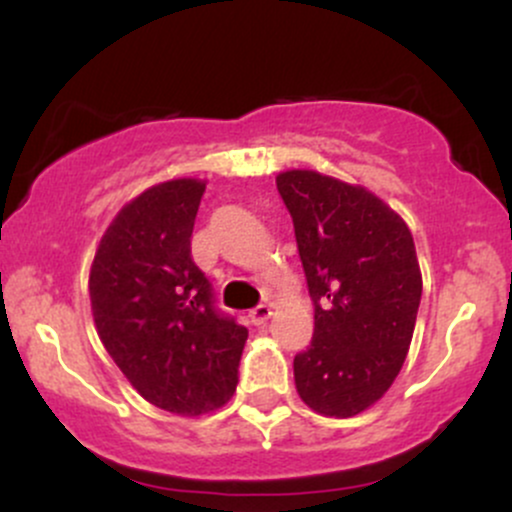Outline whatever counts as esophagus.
I'll return each mask as SVG.
<instances>
[{
  "label": "esophagus",
  "mask_w": 512,
  "mask_h": 512,
  "mask_svg": "<svg viewBox=\"0 0 512 512\" xmlns=\"http://www.w3.org/2000/svg\"><path fill=\"white\" fill-rule=\"evenodd\" d=\"M269 315H272V308H269L267 303H260V305H257V308L250 310L248 320H250V325L260 327V325H264V322L269 320Z\"/></svg>",
  "instance_id": "34e87169"
}]
</instances>
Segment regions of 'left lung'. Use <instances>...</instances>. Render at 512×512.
Masks as SVG:
<instances>
[{
	"mask_svg": "<svg viewBox=\"0 0 512 512\" xmlns=\"http://www.w3.org/2000/svg\"><path fill=\"white\" fill-rule=\"evenodd\" d=\"M315 305L308 349L293 358L298 395L325 416H354L395 383L421 303L407 223L383 199L315 170L276 178Z\"/></svg>",
	"mask_w": 512,
	"mask_h": 512,
	"instance_id": "8db88e82",
	"label": "left lung"
}]
</instances>
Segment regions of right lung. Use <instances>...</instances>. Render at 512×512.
I'll return each instance as SVG.
<instances>
[{"label": "right lung", "instance_id": "obj_1", "mask_svg": "<svg viewBox=\"0 0 512 512\" xmlns=\"http://www.w3.org/2000/svg\"><path fill=\"white\" fill-rule=\"evenodd\" d=\"M204 182L149 187L127 204L91 264L98 337L146 402L182 416L223 407L238 385L248 330L216 308L192 260V228Z\"/></svg>", "mask_w": 512, "mask_h": 512}]
</instances>
